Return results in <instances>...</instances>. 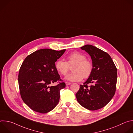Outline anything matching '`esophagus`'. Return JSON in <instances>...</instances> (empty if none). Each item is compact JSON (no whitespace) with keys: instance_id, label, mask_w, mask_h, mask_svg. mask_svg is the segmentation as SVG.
<instances>
[{"instance_id":"1","label":"esophagus","mask_w":133,"mask_h":133,"mask_svg":"<svg viewBox=\"0 0 133 133\" xmlns=\"http://www.w3.org/2000/svg\"><path fill=\"white\" fill-rule=\"evenodd\" d=\"M65 83H66V86H68V85H70V84H71V83H69V82H66Z\"/></svg>"}]
</instances>
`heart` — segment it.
Listing matches in <instances>:
<instances>
[{
    "label": "heart",
    "mask_w": 133,
    "mask_h": 133,
    "mask_svg": "<svg viewBox=\"0 0 133 133\" xmlns=\"http://www.w3.org/2000/svg\"><path fill=\"white\" fill-rule=\"evenodd\" d=\"M67 62L59 59L55 63V68L62 75H66L68 70L69 66H71V72L65 77V79L70 82H79L83 77L86 78L91 75L93 66L92 63L86 59V56L79 52H73L67 57Z\"/></svg>",
    "instance_id": "heart-1"
}]
</instances>
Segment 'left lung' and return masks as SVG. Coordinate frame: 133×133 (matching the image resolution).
<instances>
[{
    "mask_svg": "<svg viewBox=\"0 0 133 133\" xmlns=\"http://www.w3.org/2000/svg\"><path fill=\"white\" fill-rule=\"evenodd\" d=\"M81 48L90 56L93 69L90 76L76 94L78 102L84 108L95 110L105 106L114 96L117 68L107 52L91 45ZM94 85L88 88V83Z\"/></svg>",
    "mask_w": 133,
    "mask_h": 133,
    "instance_id": "1",
    "label": "left lung"
}]
</instances>
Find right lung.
Listing matches in <instances>:
<instances>
[{
	"mask_svg": "<svg viewBox=\"0 0 133 133\" xmlns=\"http://www.w3.org/2000/svg\"><path fill=\"white\" fill-rule=\"evenodd\" d=\"M65 51L42 49L30 54L24 61L18 75L19 87L23 101L32 110L47 113L58 104L60 91L66 84L50 85L62 81L55 62Z\"/></svg>",
	"mask_w": 133,
	"mask_h": 133,
	"instance_id": "add662e5",
	"label": "right lung"
}]
</instances>
